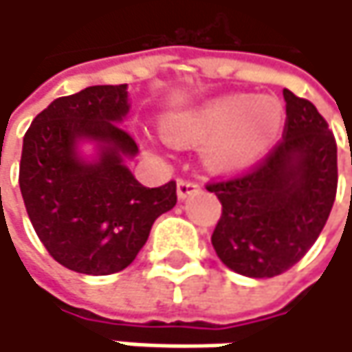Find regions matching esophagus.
<instances>
[{
    "mask_svg": "<svg viewBox=\"0 0 352 352\" xmlns=\"http://www.w3.org/2000/svg\"><path fill=\"white\" fill-rule=\"evenodd\" d=\"M197 189H199V185H197V181H193V179H185V177H181V179L177 181V195H179L181 199H185L187 195L195 193Z\"/></svg>",
    "mask_w": 352,
    "mask_h": 352,
    "instance_id": "1",
    "label": "esophagus"
}]
</instances>
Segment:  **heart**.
Returning a JSON list of instances; mask_svg holds the SVG:
<instances>
[{
    "instance_id": "b5f03b06",
    "label": "heart",
    "mask_w": 352,
    "mask_h": 352,
    "mask_svg": "<svg viewBox=\"0 0 352 352\" xmlns=\"http://www.w3.org/2000/svg\"><path fill=\"white\" fill-rule=\"evenodd\" d=\"M283 106L269 96H224L165 118L163 132L175 144H206L204 159L216 171L252 165L277 140Z\"/></svg>"
}]
</instances>
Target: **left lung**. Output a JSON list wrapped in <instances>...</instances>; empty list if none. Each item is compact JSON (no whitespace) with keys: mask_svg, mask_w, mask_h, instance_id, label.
Segmentation results:
<instances>
[{"mask_svg":"<svg viewBox=\"0 0 352 352\" xmlns=\"http://www.w3.org/2000/svg\"><path fill=\"white\" fill-rule=\"evenodd\" d=\"M283 138L248 171L210 181L222 204L212 245L246 277L292 269L320 236L338 185L336 140L312 102L283 89Z\"/></svg>","mask_w":352,"mask_h":352,"instance_id":"obj_1","label":"left lung"}]
</instances>
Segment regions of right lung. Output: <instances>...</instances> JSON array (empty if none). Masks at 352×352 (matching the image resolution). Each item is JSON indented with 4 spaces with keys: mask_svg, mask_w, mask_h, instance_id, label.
Returning a JSON list of instances; mask_svg holds the SVG:
<instances>
[{
    "mask_svg": "<svg viewBox=\"0 0 352 352\" xmlns=\"http://www.w3.org/2000/svg\"><path fill=\"white\" fill-rule=\"evenodd\" d=\"M128 113L124 85H94L54 100L30 124L20 161V189L40 243L63 267L85 275L126 269L153 222L177 204V183L144 187L122 157L138 153L118 122ZM81 138L104 142L102 157L83 164Z\"/></svg>",
    "mask_w": 352,
    "mask_h": 352,
    "instance_id": "1",
    "label": "right lung"
}]
</instances>
